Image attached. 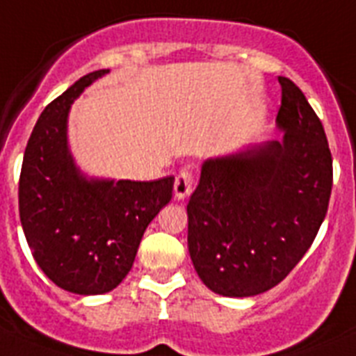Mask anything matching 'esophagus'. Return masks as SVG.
<instances>
[{
  "mask_svg": "<svg viewBox=\"0 0 356 356\" xmlns=\"http://www.w3.org/2000/svg\"><path fill=\"white\" fill-rule=\"evenodd\" d=\"M191 188H193V175H191V172H188V170L179 172L174 184L175 197H177V199H186L191 193Z\"/></svg>",
  "mask_w": 356,
  "mask_h": 356,
  "instance_id": "obj_1",
  "label": "esophagus"
}]
</instances>
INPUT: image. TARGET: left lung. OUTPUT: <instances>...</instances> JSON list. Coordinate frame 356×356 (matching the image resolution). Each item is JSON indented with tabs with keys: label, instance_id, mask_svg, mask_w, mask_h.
<instances>
[{
	"label": "left lung",
	"instance_id": "8db88e82",
	"mask_svg": "<svg viewBox=\"0 0 356 356\" xmlns=\"http://www.w3.org/2000/svg\"><path fill=\"white\" fill-rule=\"evenodd\" d=\"M283 140L204 161L188 202V249L202 283L225 298L258 296L285 280L314 243L332 195L323 123L280 76Z\"/></svg>",
	"mask_w": 356,
	"mask_h": 356
}]
</instances>
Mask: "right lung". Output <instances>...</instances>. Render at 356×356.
I'll return each mask as SVG.
<instances>
[{"label": "right lung", "instance_id": "1", "mask_svg": "<svg viewBox=\"0 0 356 356\" xmlns=\"http://www.w3.org/2000/svg\"><path fill=\"white\" fill-rule=\"evenodd\" d=\"M92 71L46 105L24 150L19 216L37 265L55 285L80 296L111 292L134 264L147 225L172 199L174 177L88 179L67 147V114Z\"/></svg>", "mask_w": 356, "mask_h": 356}]
</instances>
